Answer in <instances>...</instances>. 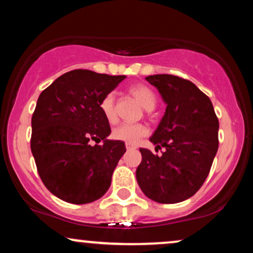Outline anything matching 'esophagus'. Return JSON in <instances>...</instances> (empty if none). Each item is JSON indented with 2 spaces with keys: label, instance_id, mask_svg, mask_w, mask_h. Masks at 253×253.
Here are the masks:
<instances>
[{
  "label": "esophagus",
  "instance_id": "obj_1",
  "mask_svg": "<svg viewBox=\"0 0 253 253\" xmlns=\"http://www.w3.org/2000/svg\"><path fill=\"white\" fill-rule=\"evenodd\" d=\"M126 149H127V151H132V150H135V146H133V145H129V144H126Z\"/></svg>",
  "mask_w": 253,
  "mask_h": 253
}]
</instances>
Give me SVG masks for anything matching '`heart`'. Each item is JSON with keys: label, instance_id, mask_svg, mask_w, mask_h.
<instances>
[{"label": "heart", "instance_id": "heart-1", "mask_svg": "<svg viewBox=\"0 0 253 253\" xmlns=\"http://www.w3.org/2000/svg\"><path fill=\"white\" fill-rule=\"evenodd\" d=\"M129 94L138 101L145 109H153L157 103V97L153 90L145 84H135L130 86ZM100 110L104 120L108 124H114L117 121V110H115V98L113 94H107L100 101ZM149 134V129L141 124L135 125H120L113 129L112 138L114 140L124 141V143L133 145L136 144L141 138Z\"/></svg>", "mask_w": 253, "mask_h": 253}]
</instances>
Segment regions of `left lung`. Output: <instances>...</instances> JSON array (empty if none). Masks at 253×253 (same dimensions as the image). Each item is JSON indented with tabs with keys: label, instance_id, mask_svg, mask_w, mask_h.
<instances>
[{
	"label": "left lung",
	"instance_id": "8db88e82",
	"mask_svg": "<svg viewBox=\"0 0 253 253\" xmlns=\"http://www.w3.org/2000/svg\"><path fill=\"white\" fill-rule=\"evenodd\" d=\"M147 82L167 103L165 114L150 140L163 155L140 149L136 181L149 199L177 203L196 193L210 173L219 147V120L210 97L190 81L153 75Z\"/></svg>",
	"mask_w": 253,
	"mask_h": 253
}]
</instances>
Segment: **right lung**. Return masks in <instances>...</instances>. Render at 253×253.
<instances>
[{"instance_id": "right-lung-1", "label": "right lung", "mask_w": 253, "mask_h": 253, "mask_svg": "<svg viewBox=\"0 0 253 253\" xmlns=\"http://www.w3.org/2000/svg\"><path fill=\"white\" fill-rule=\"evenodd\" d=\"M126 76L77 69L58 77L38 98L31 150L45 187L74 205L94 202L109 189L124 141L108 140L100 101ZM104 140L103 145L89 141Z\"/></svg>"}]
</instances>
